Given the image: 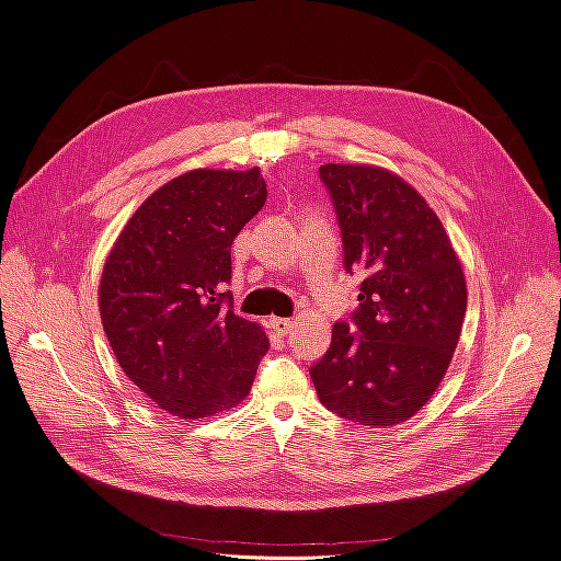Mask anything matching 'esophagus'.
I'll return each mask as SVG.
<instances>
[{
    "label": "esophagus",
    "mask_w": 561,
    "mask_h": 561,
    "mask_svg": "<svg viewBox=\"0 0 561 561\" xmlns=\"http://www.w3.org/2000/svg\"><path fill=\"white\" fill-rule=\"evenodd\" d=\"M268 325L274 328V332L276 334H280V336H285L287 332L293 330V325H295V320H290V318H271L268 320Z\"/></svg>",
    "instance_id": "1"
}]
</instances>
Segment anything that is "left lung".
Wrapping results in <instances>:
<instances>
[{
  "mask_svg": "<svg viewBox=\"0 0 561 561\" xmlns=\"http://www.w3.org/2000/svg\"><path fill=\"white\" fill-rule=\"evenodd\" d=\"M344 266L363 278L351 325H332L309 369L320 402L363 426H396L431 400L466 316V278L439 217L412 184L379 165L325 163Z\"/></svg>",
  "mask_w": 561,
  "mask_h": 561,
  "instance_id": "1",
  "label": "left lung"
}]
</instances>
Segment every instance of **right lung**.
I'll return each instance as SVG.
<instances>
[{
    "label": "right lung",
    "instance_id": "1",
    "mask_svg": "<svg viewBox=\"0 0 561 561\" xmlns=\"http://www.w3.org/2000/svg\"><path fill=\"white\" fill-rule=\"evenodd\" d=\"M264 203L260 168H198L159 186L107 254L98 295L107 342L168 414L213 416L250 393L268 336L231 311L222 285L233 239Z\"/></svg>",
    "mask_w": 561,
    "mask_h": 561
}]
</instances>
